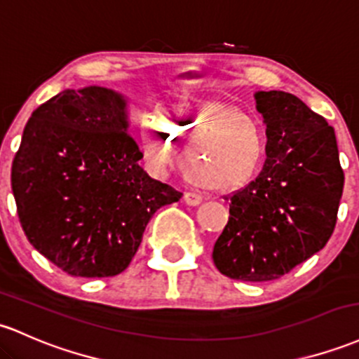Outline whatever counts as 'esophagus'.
<instances>
[{"instance_id": "34e87169", "label": "esophagus", "mask_w": 359, "mask_h": 359, "mask_svg": "<svg viewBox=\"0 0 359 359\" xmlns=\"http://www.w3.org/2000/svg\"><path fill=\"white\" fill-rule=\"evenodd\" d=\"M184 203H186L187 206H198V204L203 203V198H201L199 194H196V192H186V194H184Z\"/></svg>"}]
</instances>
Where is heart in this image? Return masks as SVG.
<instances>
[{"label":"heart","mask_w":359,"mask_h":359,"mask_svg":"<svg viewBox=\"0 0 359 359\" xmlns=\"http://www.w3.org/2000/svg\"><path fill=\"white\" fill-rule=\"evenodd\" d=\"M140 143L155 168L170 161L172 144H186L180 155L184 175L210 191L247 186L266 155L261 119L233 102L211 97H184L158 109L156 122L141 128Z\"/></svg>","instance_id":"obj_1"}]
</instances>
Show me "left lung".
<instances>
[{
  "label": "left lung",
  "mask_w": 359,
  "mask_h": 359,
  "mask_svg": "<svg viewBox=\"0 0 359 359\" xmlns=\"http://www.w3.org/2000/svg\"><path fill=\"white\" fill-rule=\"evenodd\" d=\"M266 122V163L230 196V218L212 249L218 271L264 283L288 274L325 247L344 187L336 133L291 93H255Z\"/></svg>",
  "instance_id": "left-lung-1"
}]
</instances>
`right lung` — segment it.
Segmentation results:
<instances>
[{
  "mask_svg": "<svg viewBox=\"0 0 359 359\" xmlns=\"http://www.w3.org/2000/svg\"><path fill=\"white\" fill-rule=\"evenodd\" d=\"M126 104L104 86L57 93L32 112L11 165L27 238L71 276L121 274L151 216L182 198L140 167Z\"/></svg>",
  "mask_w": 359,
  "mask_h": 359,
  "instance_id": "obj_1",
  "label": "right lung"
}]
</instances>
